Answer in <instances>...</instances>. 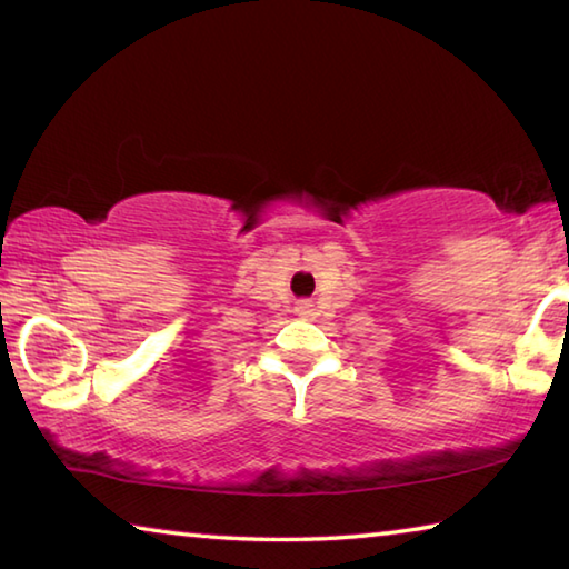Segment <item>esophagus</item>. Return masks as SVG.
<instances>
[{"instance_id":"esophagus-1","label":"esophagus","mask_w":569,"mask_h":569,"mask_svg":"<svg viewBox=\"0 0 569 569\" xmlns=\"http://www.w3.org/2000/svg\"><path fill=\"white\" fill-rule=\"evenodd\" d=\"M298 313H308V303H301V306H298Z\"/></svg>"}]
</instances>
